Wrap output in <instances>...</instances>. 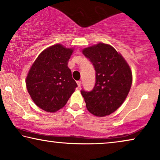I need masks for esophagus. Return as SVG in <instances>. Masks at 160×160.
Masks as SVG:
<instances>
[{
  "label": "esophagus",
  "mask_w": 160,
  "mask_h": 160,
  "mask_svg": "<svg viewBox=\"0 0 160 160\" xmlns=\"http://www.w3.org/2000/svg\"><path fill=\"white\" fill-rule=\"evenodd\" d=\"M81 84H82V82H81V81H78V82H77L78 87H81Z\"/></svg>",
  "instance_id": "obj_1"
}]
</instances>
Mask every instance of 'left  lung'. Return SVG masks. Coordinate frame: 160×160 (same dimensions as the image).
<instances>
[{
    "label": "left lung",
    "mask_w": 160,
    "mask_h": 160,
    "mask_svg": "<svg viewBox=\"0 0 160 160\" xmlns=\"http://www.w3.org/2000/svg\"><path fill=\"white\" fill-rule=\"evenodd\" d=\"M82 53L95 70L92 90H81L87 110L97 117L110 115L121 106L130 92L132 82L130 68L114 48L106 43L85 48Z\"/></svg>",
    "instance_id": "left-lung-1"
}]
</instances>
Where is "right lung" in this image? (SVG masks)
Masks as SVG:
<instances>
[{
  "instance_id": "add662e5",
  "label": "right lung",
  "mask_w": 160,
  "mask_h": 160,
  "mask_svg": "<svg viewBox=\"0 0 160 160\" xmlns=\"http://www.w3.org/2000/svg\"><path fill=\"white\" fill-rule=\"evenodd\" d=\"M73 52L61 44L52 46L39 54L28 72V93L43 111L53 113L62 108L77 87L68 67Z\"/></svg>"
}]
</instances>
